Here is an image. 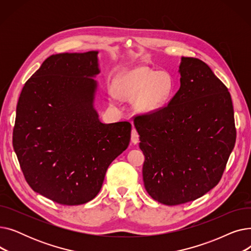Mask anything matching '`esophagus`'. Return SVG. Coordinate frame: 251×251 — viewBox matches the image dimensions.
Wrapping results in <instances>:
<instances>
[{
	"label": "esophagus",
	"instance_id": "obj_1",
	"mask_svg": "<svg viewBox=\"0 0 251 251\" xmlns=\"http://www.w3.org/2000/svg\"><path fill=\"white\" fill-rule=\"evenodd\" d=\"M131 141H132L133 144H137L139 141V135L135 128H133L132 132H131Z\"/></svg>",
	"mask_w": 251,
	"mask_h": 251
}]
</instances>
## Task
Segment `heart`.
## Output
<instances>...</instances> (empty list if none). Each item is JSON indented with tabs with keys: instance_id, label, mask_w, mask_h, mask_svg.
I'll return each mask as SVG.
<instances>
[{
	"instance_id": "b5f03b06",
	"label": "heart",
	"mask_w": 251,
	"mask_h": 251,
	"mask_svg": "<svg viewBox=\"0 0 251 251\" xmlns=\"http://www.w3.org/2000/svg\"><path fill=\"white\" fill-rule=\"evenodd\" d=\"M174 89L170 74L138 66L118 78L114 92L122 100H134L133 107L138 114L151 115L166 107L173 97Z\"/></svg>"
}]
</instances>
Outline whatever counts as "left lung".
Returning <instances> with one entry per match:
<instances>
[{
  "label": "left lung",
  "instance_id": "obj_1",
  "mask_svg": "<svg viewBox=\"0 0 251 251\" xmlns=\"http://www.w3.org/2000/svg\"><path fill=\"white\" fill-rule=\"evenodd\" d=\"M178 72L180 88L167 107L134 119L146 156L144 187L166 205L195 201L213 189L236 140L231 96L207 64L182 57Z\"/></svg>",
  "mask_w": 251,
  "mask_h": 251
}]
</instances>
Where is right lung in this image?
Wrapping results in <instances>:
<instances>
[{"instance_id":"obj_1","label":"right lung","mask_w":251,"mask_h":251,"mask_svg":"<svg viewBox=\"0 0 251 251\" xmlns=\"http://www.w3.org/2000/svg\"><path fill=\"white\" fill-rule=\"evenodd\" d=\"M98 55L50 56L17 103L13 148L24 177L33 191L60 204L94 200L109 166L130 142V123H102L95 108Z\"/></svg>"}]
</instances>
